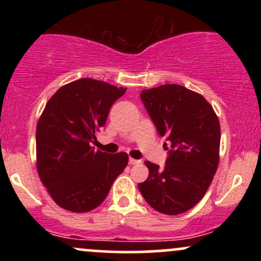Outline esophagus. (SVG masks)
Segmentation results:
<instances>
[{"label":"esophagus","instance_id":"1","mask_svg":"<svg viewBox=\"0 0 261 261\" xmlns=\"http://www.w3.org/2000/svg\"><path fill=\"white\" fill-rule=\"evenodd\" d=\"M128 163L130 164H139V163H141V161H139V160H135V158H130V160H128Z\"/></svg>","mask_w":261,"mask_h":261}]
</instances>
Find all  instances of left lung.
I'll use <instances>...</instances> for the list:
<instances>
[{
  "instance_id": "left-lung-1",
  "label": "left lung",
  "mask_w": 261,
  "mask_h": 261,
  "mask_svg": "<svg viewBox=\"0 0 261 261\" xmlns=\"http://www.w3.org/2000/svg\"><path fill=\"white\" fill-rule=\"evenodd\" d=\"M141 100L170 149L164 168L145 162L148 178L139 190L161 214L187 212L202 199L217 170L220 121L201 94L179 85L145 89Z\"/></svg>"
}]
</instances>
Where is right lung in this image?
<instances>
[{"label":"right lung","mask_w":261,"mask_h":261,"mask_svg":"<svg viewBox=\"0 0 261 261\" xmlns=\"http://www.w3.org/2000/svg\"><path fill=\"white\" fill-rule=\"evenodd\" d=\"M126 88L81 79L58 89L37 125L39 178L60 207L88 212L104 201L127 166L125 152L95 151L91 142L107 122L110 107Z\"/></svg>","instance_id":"obj_1"}]
</instances>
